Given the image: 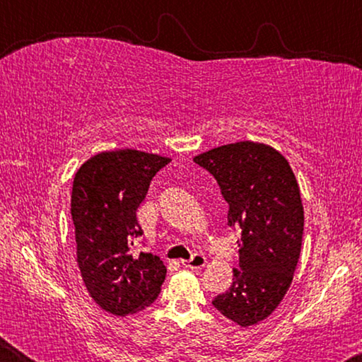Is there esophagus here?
<instances>
[{"label":"esophagus","instance_id":"esophagus-1","mask_svg":"<svg viewBox=\"0 0 362 362\" xmlns=\"http://www.w3.org/2000/svg\"><path fill=\"white\" fill-rule=\"evenodd\" d=\"M182 265L189 269H199L206 265V257L203 254H194L189 260H183Z\"/></svg>","mask_w":362,"mask_h":362}]
</instances>
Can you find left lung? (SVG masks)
<instances>
[{"instance_id": "obj_1", "label": "left lung", "mask_w": 362, "mask_h": 362, "mask_svg": "<svg viewBox=\"0 0 362 362\" xmlns=\"http://www.w3.org/2000/svg\"><path fill=\"white\" fill-rule=\"evenodd\" d=\"M216 177L228 203V225L240 226V268L212 305L241 327L276 310L291 287L303 236L300 188L287 159L273 146L236 142L194 156Z\"/></svg>"}]
</instances>
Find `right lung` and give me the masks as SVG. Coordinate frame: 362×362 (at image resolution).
<instances>
[{
  "mask_svg": "<svg viewBox=\"0 0 362 362\" xmlns=\"http://www.w3.org/2000/svg\"><path fill=\"white\" fill-rule=\"evenodd\" d=\"M169 158L139 150L102 151L78 169L71 188L76 262L89 296L102 310L127 316L155 302L166 267L134 252L144 235L136 212Z\"/></svg>",
  "mask_w": 362,
  "mask_h": 362,
  "instance_id": "right-lung-1",
  "label": "right lung"
}]
</instances>
